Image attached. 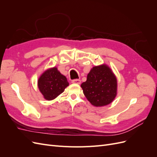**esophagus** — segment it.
<instances>
[{
	"label": "esophagus",
	"instance_id": "obj_1",
	"mask_svg": "<svg viewBox=\"0 0 157 157\" xmlns=\"http://www.w3.org/2000/svg\"><path fill=\"white\" fill-rule=\"evenodd\" d=\"M71 82H72V83L77 84H80V82H81V81H80V79H74V80H73Z\"/></svg>",
	"mask_w": 157,
	"mask_h": 157
}]
</instances>
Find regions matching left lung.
<instances>
[{"mask_svg": "<svg viewBox=\"0 0 157 157\" xmlns=\"http://www.w3.org/2000/svg\"><path fill=\"white\" fill-rule=\"evenodd\" d=\"M83 93L95 107L111 103L117 94V80L112 70L105 64L95 66L81 84Z\"/></svg>", "mask_w": 157, "mask_h": 157, "instance_id": "left-lung-1", "label": "left lung"}]
</instances>
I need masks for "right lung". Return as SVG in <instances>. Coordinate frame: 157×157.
Here are the masks:
<instances>
[{
  "mask_svg": "<svg viewBox=\"0 0 157 157\" xmlns=\"http://www.w3.org/2000/svg\"><path fill=\"white\" fill-rule=\"evenodd\" d=\"M69 82L57 69L50 68L42 73L38 80V87L46 100H52L63 93Z\"/></svg>",
  "mask_w": 157,
  "mask_h": 157,
  "instance_id": "right-lung-1",
  "label": "right lung"
}]
</instances>
